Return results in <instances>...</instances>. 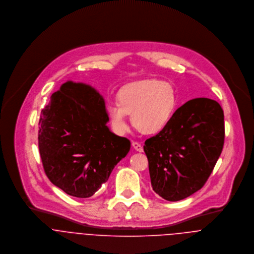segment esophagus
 Here are the masks:
<instances>
[{
	"mask_svg": "<svg viewBox=\"0 0 254 254\" xmlns=\"http://www.w3.org/2000/svg\"><path fill=\"white\" fill-rule=\"evenodd\" d=\"M132 145H133V147H134L137 151H139V152H143V151H144V148H143V146H142L141 144H139V143H137V142H133Z\"/></svg>",
	"mask_w": 254,
	"mask_h": 254,
	"instance_id": "34e87169",
	"label": "esophagus"
}]
</instances>
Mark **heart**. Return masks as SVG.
Masks as SVG:
<instances>
[{
	"label": "heart",
	"instance_id": "1",
	"mask_svg": "<svg viewBox=\"0 0 254 254\" xmlns=\"http://www.w3.org/2000/svg\"><path fill=\"white\" fill-rule=\"evenodd\" d=\"M118 102L108 105L112 129L124 134L129 129L128 114L135 128L151 135L161 132L177 108V93L168 82L146 79L123 87L117 94Z\"/></svg>",
	"mask_w": 254,
	"mask_h": 254
}]
</instances>
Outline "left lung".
I'll use <instances>...</instances> for the list:
<instances>
[{
  "label": "left lung",
  "mask_w": 254,
  "mask_h": 254,
  "mask_svg": "<svg viewBox=\"0 0 254 254\" xmlns=\"http://www.w3.org/2000/svg\"><path fill=\"white\" fill-rule=\"evenodd\" d=\"M224 138V112L216 101L187 102L161 132L145 142L152 190L169 201L200 190L217 162Z\"/></svg>",
  "instance_id": "8db88e82"
}]
</instances>
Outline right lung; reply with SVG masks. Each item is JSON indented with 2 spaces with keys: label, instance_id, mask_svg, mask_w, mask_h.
I'll list each match as a JSON object with an SVG mask.
<instances>
[{
  "label": "right lung",
  "instance_id": "right-lung-1",
  "mask_svg": "<svg viewBox=\"0 0 254 254\" xmlns=\"http://www.w3.org/2000/svg\"><path fill=\"white\" fill-rule=\"evenodd\" d=\"M103 96L67 81L41 111L38 144L47 177L69 195L92 196L130 150L128 139L109 130Z\"/></svg>",
  "mask_w": 254,
  "mask_h": 254
}]
</instances>
